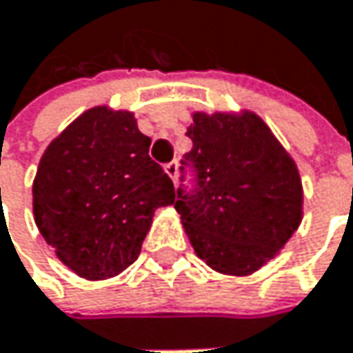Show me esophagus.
<instances>
[{"instance_id": "obj_1", "label": "esophagus", "mask_w": 353, "mask_h": 353, "mask_svg": "<svg viewBox=\"0 0 353 353\" xmlns=\"http://www.w3.org/2000/svg\"><path fill=\"white\" fill-rule=\"evenodd\" d=\"M164 170H166V174L176 183V174H179V162L176 160H172V162H168L166 166H164Z\"/></svg>"}]
</instances>
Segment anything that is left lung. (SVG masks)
Listing matches in <instances>:
<instances>
[{"instance_id": "8db88e82", "label": "left lung", "mask_w": 353, "mask_h": 353, "mask_svg": "<svg viewBox=\"0 0 353 353\" xmlns=\"http://www.w3.org/2000/svg\"><path fill=\"white\" fill-rule=\"evenodd\" d=\"M193 142L181 160L195 174L176 189V211L201 260L213 270L245 276L290 240L303 217V187L294 160L252 111L193 113Z\"/></svg>"}]
</instances>
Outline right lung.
<instances>
[{
  "label": "right lung",
  "instance_id": "1",
  "mask_svg": "<svg viewBox=\"0 0 353 353\" xmlns=\"http://www.w3.org/2000/svg\"><path fill=\"white\" fill-rule=\"evenodd\" d=\"M148 150L134 113L93 108L40 158L34 219L79 276L103 281L134 264L154 211L174 203V185Z\"/></svg>",
  "mask_w": 353,
  "mask_h": 353
}]
</instances>
